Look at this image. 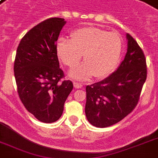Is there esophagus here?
I'll return each mask as SVG.
<instances>
[{
	"instance_id": "34e87169",
	"label": "esophagus",
	"mask_w": 158,
	"mask_h": 158,
	"mask_svg": "<svg viewBox=\"0 0 158 158\" xmlns=\"http://www.w3.org/2000/svg\"><path fill=\"white\" fill-rule=\"evenodd\" d=\"M74 87L75 89H81L82 87H83V85H82L80 83H79V82L74 81Z\"/></svg>"
}]
</instances>
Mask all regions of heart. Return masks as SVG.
<instances>
[{"mask_svg": "<svg viewBox=\"0 0 158 158\" xmlns=\"http://www.w3.org/2000/svg\"><path fill=\"white\" fill-rule=\"evenodd\" d=\"M123 43L120 35L97 27H84L71 33V40L60 38L56 52L66 66H76L84 54V63L70 72V76L86 79L92 75L102 78L109 75L120 61Z\"/></svg>", "mask_w": 158, "mask_h": 158, "instance_id": "heart-1", "label": "heart"}]
</instances>
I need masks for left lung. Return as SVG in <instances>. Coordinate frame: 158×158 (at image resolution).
Segmentation results:
<instances>
[{"instance_id":"8db88e82","label":"left lung","mask_w":158,"mask_h":158,"mask_svg":"<svg viewBox=\"0 0 158 158\" xmlns=\"http://www.w3.org/2000/svg\"><path fill=\"white\" fill-rule=\"evenodd\" d=\"M126 38L127 52L117 70L86 87L85 114L96 127L115 125L133 111L147 79L143 52L132 36L127 33Z\"/></svg>"}]
</instances>
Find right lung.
<instances>
[{"label":"right lung","instance_id":"1","mask_svg":"<svg viewBox=\"0 0 158 158\" xmlns=\"http://www.w3.org/2000/svg\"><path fill=\"white\" fill-rule=\"evenodd\" d=\"M65 24L62 18H50L31 28L19 44L14 72L22 103L38 120L52 123L61 116L73 89L70 80H62L56 42Z\"/></svg>","mask_w":158,"mask_h":158}]
</instances>
